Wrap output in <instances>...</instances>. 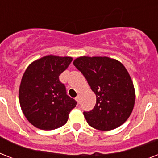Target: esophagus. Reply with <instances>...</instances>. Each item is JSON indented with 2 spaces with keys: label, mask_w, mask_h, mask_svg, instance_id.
Here are the masks:
<instances>
[{
  "label": "esophagus",
  "mask_w": 158,
  "mask_h": 158,
  "mask_svg": "<svg viewBox=\"0 0 158 158\" xmlns=\"http://www.w3.org/2000/svg\"><path fill=\"white\" fill-rule=\"evenodd\" d=\"M80 99H81V96H80V95H78V96L75 98V100H76L79 103V102H80Z\"/></svg>",
  "instance_id": "1"
}]
</instances>
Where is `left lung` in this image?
<instances>
[{"mask_svg":"<svg viewBox=\"0 0 158 158\" xmlns=\"http://www.w3.org/2000/svg\"><path fill=\"white\" fill-rule=\"evenodd\" d=\"M73 64L96 94L94 109L84 112L88 124L102 131L114 130L124 124L135 102L134 84L124 64L107 56H80Z\"/></svg>","mask_w":158,"mask_h":158,"instance_id":"left-lung-1","label":"left lung"}]
</instances>
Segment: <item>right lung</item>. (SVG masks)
<instances>
[{
  "label": "right lung",
  "mask_w": 158,
  "mask_h": 158,
  "mask_svg": "<svg viewBox=\"0 0 158 158\" xmlns=\"http://www.w3.org/2000/svg\"><path fill=\"white\" fill-rule=\"evenodd\" d=\"M70 56L48 55L31 63L19 89L21 110L33 126L43 130L61 127L77 102L66 94L60 74L71 63Z\"/></svg>",
  "instance_id": "right-lung-1"
}]
</instances>
